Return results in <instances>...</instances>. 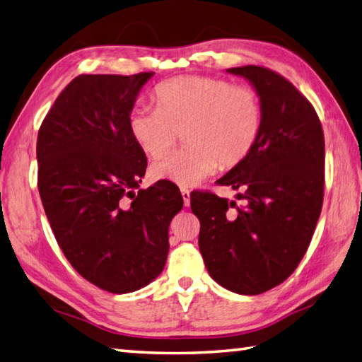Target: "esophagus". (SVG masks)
<instances>
[{
  "label": "esophagus",
  "mask_w": 362,
  "mask_h": 362,
  "mask_svg": "<svg viewBox=\"0 0 362 362\" xmlns=\"http://www.w3.org/2000/svg\"><path fill=\"white\" fill-rule=\"evenodd\" d=\"M181 195H182L184 204H186V206H189V204H190V190L186 189V187H181Z\"/></svg>",
  "instance_id": "esophagus-1"
}]
</instances>
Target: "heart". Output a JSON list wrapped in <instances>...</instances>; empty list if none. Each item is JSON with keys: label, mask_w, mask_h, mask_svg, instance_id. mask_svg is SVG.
<instances>
[{"label": "heart", "mask_w": 362, "mask_h": 362, "mask_svg": "<svg viewBox=\"0 0 362 362\" xmlns=\"http://www.w3.org/2000/svg\"><path fill=\"white\" fill-rule=\"evenodd\" d=\"M156 108H135L129 118L134 141L149 158H160L182 132L186 146L151 165L154 180L197 186L225 168L241 163L262 131V100L249 86L186 75L156 88Z\"/></svg>", "instance_id": "1"}]
</instances>
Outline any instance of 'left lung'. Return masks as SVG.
<instances>
[{
    "instance_id": "1",
    "label": "left lung",
    "mask_w": 362,
    "mask_h": 362,
    "mask_svg": "<svg viewBox=\"0 0 362 362\" xmlns=\"http://www.w3.org/2000/svg\"><path fill=\"white\" fill-rule=\"evenodd\" d=\"M262 100V131L241 163L217 180L238 190L228 202L190 195L209 276L230 291L260 295L282 284L308 250L323 204L325 137L310 102L281 74L231 67Z\"/></svg>"
}]
</instances>
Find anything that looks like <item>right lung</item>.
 Returning <instances> with one entry per match:
<instances>
[{
  "label": "right lung",
  "instance_id": "right-lung-1",
  "mask_svg": "<svg viewBox=\"0 0 362 362\" xmlns=\"http://www.w3.org/2000/svg\"><path fill=\"white\" fill-rule=\"evenodd\" d=\"M153 74L78 75L37 134V187L53 235L72 268L110 293L140 290L160 274L170 222L182 208L173 182L134 192L146 156L129 118Z\"/></svg>",
  "mask_w": 362,
  "mask_h": 362
}]
</instances>
